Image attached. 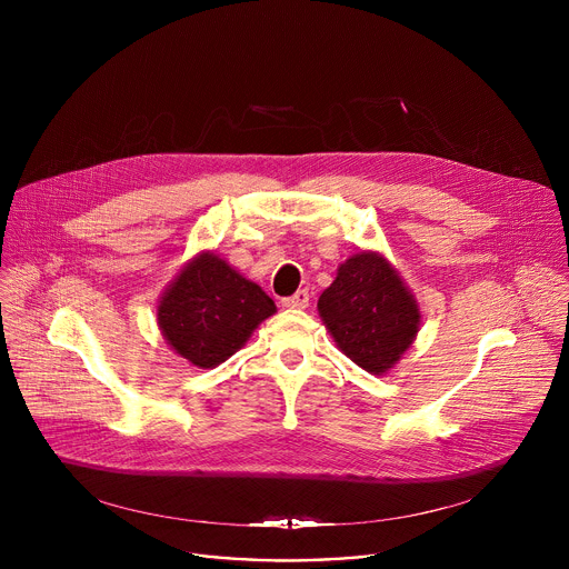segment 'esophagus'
I'll return each mask as SVG.
<instances>
[{"label":"esophagus","mask_w":569,"mask_h":569,"mask_svg":"<svg viewBox=\"0 0 569 569\" xmlns=\"http://www.w3.org/2000/svg\"><path fill=\"white\" fill-rule=\"evenodd\" d=\"M308 299H310L308 290H297L292 297L281 299V306H283V308H290V310H303V308L308 306Z\"/></svg>","instance_id":"34e87169"}]
</instances>
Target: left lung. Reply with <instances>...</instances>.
I'll list each match as a JSON object with an SVG mask.
<instances>
[{
  "mask_svg": "<svg viewBox=\"0 0 569 569\" xmlns=\"http://www.w3.org/2000/svg\"><path fill=\"white\" fill-rule=\"evenodd\" d=\"M317 310L340 351L373 376L387 373L412 347L421 323L415 295L376 252L347 259Z\"/></svg>",
  "mask_w": 569,
  "mask_h": 569,
  "instance_id": "8db88e82",
  "label": "left lung"
}]
</instances>
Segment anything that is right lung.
Masks as SVG:
<instances>
[{"mask_svg": "<svg viewBox=\"0 0 569 569\" xmlns=\"http://www.w3.org/2000/svg\"><path fill=\"white\" fill-rule=\"evenodd\" d=\"M274 301L213 252L184 266L159 297L157 323L176 353L213 369L250 340Z\"/></svg>", "mask_w": 569, "mask_h": 569, "instance_id": "obj_1", "label": "right lung"}]
</instances>
